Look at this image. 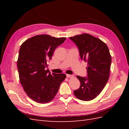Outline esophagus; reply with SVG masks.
<instances>
[{"label":"esophagus","mask_w":129,"mask_h":129,"mask_svg":"<svg viewBox=\"0 0 129 129\" xmlns=\"http://www.w3.org/2000/svg\"><path fill=\"white\" fill-rule=\"evenodd\" d=\"M66 76H67V77H68V78L73 77V75H69V74H67V75H66Z\"/></svg>","instance_id":"obj_1"}]
</instances>
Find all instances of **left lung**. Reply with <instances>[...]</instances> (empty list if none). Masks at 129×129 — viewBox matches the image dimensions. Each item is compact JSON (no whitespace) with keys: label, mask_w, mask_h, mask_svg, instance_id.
<instances>
[{"label":"left lung","mask_w":129,"mask_h":129,"mask_svg":"<svg viewBox=\"0 0 129 129\" xmlns=\"http://www.w3.org/2000/svg\"><path fill=\"white\" fill-rule=\"evenodd\" d=\"M69 38L77 46L81 59L88 63V77L77 76L80 87L74 93L80 100L91 101L103 90L109 80L111 63L110 52L104 42L89 34Z\"/></svg>","instance_id":"1"}]
</instances>
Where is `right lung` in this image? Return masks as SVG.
Returning a JSON list of instances; mask_svg holds the SVG:
<instances>
[{"label":"right lung","instance_id":"1","mask_svg":"<svg viewBox=\"0 0 129 129\" xmlns=\"http://www.w3.org/2000/svg\"><path fill=\"white\" fill-rule=\"evenodd\" d=\"M66 39L38 35L27 39L20 46L17 61L19 79L27 96L35 102H50L66 79V74H51L48 69H45L54 50Z\"/></svg>","mask_w":129,"mask_h":129}]
</instances>
